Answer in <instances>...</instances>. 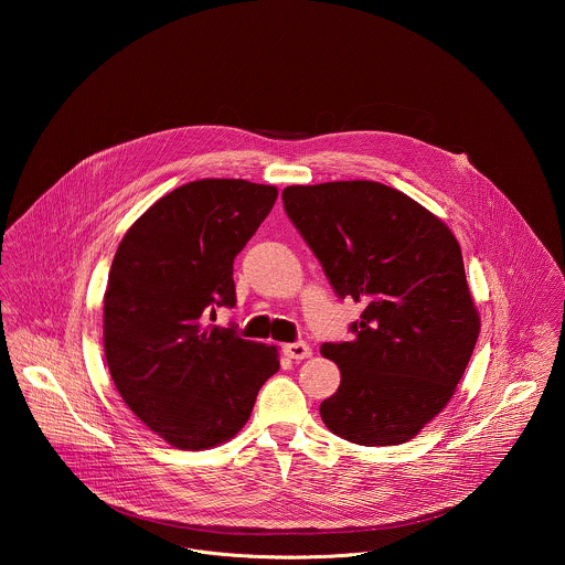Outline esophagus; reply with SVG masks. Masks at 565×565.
I'll return each instance as SVG.
<instances>
[{"label":"esophagus","instance_id":"esophagus-1","mask_svg":"<svg viewBox=\"0 0 565 565\" xmlns=\"http://www.w3.org/2000/svg\"><path fill=\"white\" fill-rule=\"evenodd\" d=\"M282 352L294 359V361H302V359H309L313 352H311V345H307L305 341H294V343H287L282 348Z\"/></svg>","mask_w":565,"mask_h":565}]
</instances>
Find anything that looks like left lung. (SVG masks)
<instances>
[{
	"label": "left lung",
	"instance_id": "8db88e82",
	"mask_svg": "<svg viewBox=\"0 0 565 565\" xmlns=\"http://www.w3.org/2000/svg\"><path fill=\"white\" fill-rule=\"evenodd\" d=\"M282 204L332 291L365 307L352 341L322 343L341 372L323 424L361 446L413 439L452 398L479 339L459 243L381 182L287 186Z\"/></svg>",
	"mask_w": 565,
	"mask_h": 565
}]
</instances>
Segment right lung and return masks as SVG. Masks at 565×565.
<instances>
[{
  "label": "right lung",
  "mask_w": 565,
  "mask_h": 565,
  "mask_svg": "<svg viewBox=\"0 0 565 565\" xmlns=\"http://www.w3.org/2000/svg\"><path fill=\"white\" fill-rule=\"evenodd\" d=\"M276 186L206 178L182 184L126 233L104 294V352L124 403L167 444L202 450L235 437L278 352L209 323L237 302L233 263Z\"/></svg>",
  "instance_id": "add662e5"
}]
</instances>
